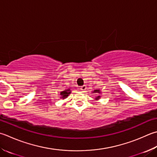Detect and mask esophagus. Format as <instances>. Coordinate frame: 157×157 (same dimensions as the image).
<instances>
[{"instance_id": "esophagus-1", "label": "esophagus", "mask_w": 157, "mask_h": 157, "mask_svg": "<svg viewBox=\"0 0 157 157\" xmlns=\"http://www.w3.org/2000/svg\"><path fill=\"white\" fill-rule=\"evenodd\" d=\"M86 88H87L86 86L84 85V86H81L80 90H81V91H82V92H84V91H86Z\"/></svg>"}]
</instances>
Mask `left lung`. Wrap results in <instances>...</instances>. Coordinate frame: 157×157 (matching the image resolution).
I'll return each mask as SVG.
<instances>
[{"label": "left lung", "mask_w": 157, "mask_h": 157, "mask_svg": "<svg viewBox=\"0 0 157 157\" xmlns=\"http://www.w3.org/2000/svg\"><path fill=\"white\" fill-rule=\"evenodd\" d=\"M93 93H96V94H101V91L100 90V89H98V90H93ZM101 99V96L100 95H98L97 97H96L94 98V99L96 100V101H98V100H99Z\"/></svg>", "instance_id": "obj_1"}]
</instances>
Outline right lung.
Returning a JSON list of instances; mask_svg holds the SVG:
<instances>
[{
    "label": "right lung",
    "mask_w": 157,
    "mask_h": 157,
    "mask_svg": "<svg viewBox=\"0 0 157 157\" xmlns=\"http://www.w3.org/2000/svg\"><path fill=\"white\" fill-rule=\"evenodd\" d=\"M71 93V90L70 88L66 89V90L61 91L60 93V99H64L69 96V95Z\"/></svg>",
    "instance_id": "right-lung-1"
}]
</instances>
